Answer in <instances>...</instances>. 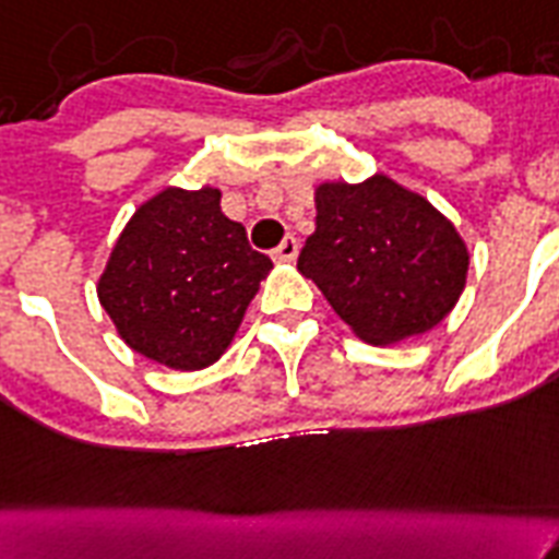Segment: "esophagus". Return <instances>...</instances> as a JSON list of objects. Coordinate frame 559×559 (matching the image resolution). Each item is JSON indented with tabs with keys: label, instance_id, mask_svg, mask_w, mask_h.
I'll return each instance as SVG.
<instances>
[{
	"label": "esophagus",
	"instance_id": "1",
	"mask_svg": "<svg viewBox=\"0 0 559 559\" xmlns=\"http://www.w3.org/2000/svg\"><path fill=\"white\" fill-rule=\"evenodd\" d=\"M297 250H300L297 239H294V236H285V239L280 241V248L274 250V259L276 262H294V259H297Z\"/></svg>",
	"mask_w": 559,
	"mask_h": 559
}]
</instances>
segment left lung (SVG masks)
Returning <instances> with one entry per match:
<instances>
[{
    "instance_id": "left-lung-1",
    "label": "left lung",
    "mask_w": 559,
    "mask_h": 559,
    "mask_svg": "<svg viewBox=\"0 0 559 559\" xmlns=\"http://www.w3.org/2000/svg\"><path fill=\"white\" fill-rule=\"evenodd\" d=\"M314 233L297 271L358 338L396 344L455 309L469 250L455 224L388 175L314 189Z\"/></svg>"
}]
</instances>
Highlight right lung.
I'll list each match as a JSON object with an SVG mask.
<instances>
[{
    "label": "right lung",
    "instance_id": "add662e5",
    "mask_svg": "<svg viewBox=\"0 0 559 559\" xmlns=\"http://www.w3.org/2000/svg\"><path fill=\"white\" fill-rule=\"evenodd\" d=\"M271 267L221 212L218 189L166 186L124 224L98 276V302L133 353L203 370L230 347Z\"/></svg>",
    "mask_w": 559,
    "mask_h": 559
}]
</instances>
